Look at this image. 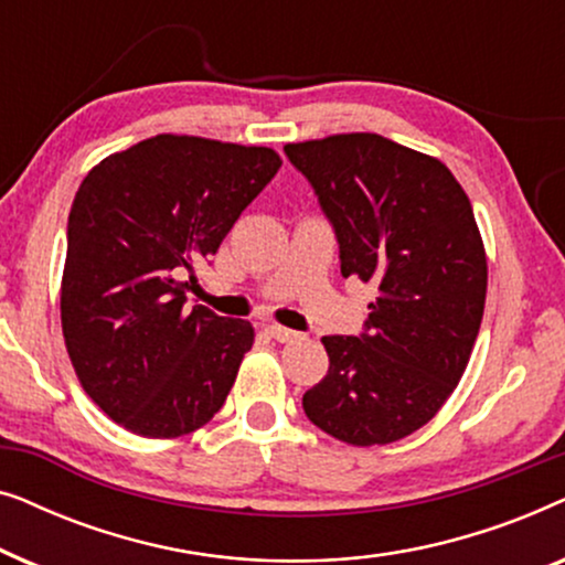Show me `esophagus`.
Masks as SVG:
<instances>
[{
  "mask_svg": "<svg viewBox=\"0 0 565 565\" xmlns=\"http://www.w3.org/2000/svg\"><path fill=\"white\" fill-rule=\"evenodd\" d=\"M267 334H269V339H275V342H282V344H288V342H296V339L300 337L298 331H292V329H285V327H280V323H269V327L265 329Z\"/></svg>",
  "mask_w": 565,
  "mask_h": 565,
  "instance_id": "esophagus-1",
  "label": "esophagus"
}]
</instances>
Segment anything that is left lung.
<instances>
[{
	"mask_svg": "<svg viewBox=\"0 0 565 565\" xmlns=\"http://www.w3.org/2000/svg\"><path fill=\"white\" fill-rule=\"evenodd\" d=\"M285 153L334 226L342 275L377 285L365 334L321 339L329 373L303 412L347 445L396 443L452 396L481 329L489 267L473 207L443 161L377 134Z\"/></svg>",
	"mask_w": 565,
	"mask_h": 565,
	"instance_id": "8db88e82",
	"label": "left lung"
}]
</instances>
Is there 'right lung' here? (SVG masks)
I'll return each mask as SVG.
<instances>
[{"label": "right lung", "mask_w": 565, "mask_h": 565, "mask_svg": "<svg viewBox=\"0 0 565 565\" xmlns=\"http://www.w3.org/2000/svg\"><path fill=\"white\" fill-rule=\"evenodd\" d=\"M280 164L267 146L159 134L110 153L79 184L61 329L82 388L134 435L182 437L221 412L254 329L205 306L184 311L186 277Z\"/></svg>", "instance_id": "1"}]
</instances>
